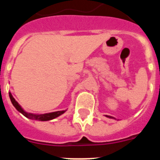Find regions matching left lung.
Wrapping results in <instances>:
<instances>
[{
	"label": "left lung",
	"instance_id": "obj_1",
	"mask_svg": "<svg viewBox=\"0 0 160 160\" xmlns=\"http://www.w3.org/2000/svg\"><path fill=\"white\" fill-rule=\"evenodd\" d=\"M106 117H107V118H114V117H112V116H109V115H106ZM114 119H115V118H114Z\"/></svg>",
	"mask_w": 160,
	"mask_h": 160
}]
</instances>
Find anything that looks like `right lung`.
I'll list each match as a JSON object with an SVG mask.
<instances>
[{"mask_svg": "<svg viewBox=\"0 0 160 160\" xmlns=\"http://www.w3.org/2000/svg\"><path fill=\"white\" fill-rule=\"evenodd\" d=\"M9 94V98H10V100L12 102V105L15 108L19 111L20 113H22L24 116H25L26 118H29V119L32 120H38V121H49V120H52L53 118H57V117L60 116L61 114H64L66 111V110L65 111H55V112H51V113H46V114H32V113H28L26 111H25L22 109V107L18 104V102L15 100L13 97H12V94L10 92L8 93Z\"/></svg>", "mask_w": 160, "mask_h": 160, "instance_id": "add662e5", "label": "right lung"}]
</instances>
